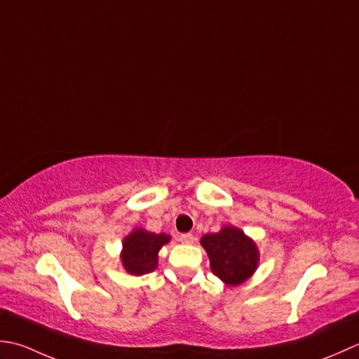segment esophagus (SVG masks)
<instances>
[{
    "label": "esophagus",
    "instance_id": "1",
    "mask_svg": "<svg viewBox=\"0 0 359 359\" xmlns=\"http://www.w3.org/2000/svg\"><path fill=\"white\" fill-rule=\"evenodd\" d=\"M180 240H181V243H184V245H192L195 237L192 236V233H182Z\"/></svg>",
    "mask_w": 359,
    "mask_h": 359
}]
</instances>
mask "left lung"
<instances>
[{"label":"left lung","mask_w":359,"mask_h":359,"mask_svg":"<svg viewBox=\"0 0 359 359\" xmlns=\"http://www.w3.org/2000/svg\"><path fill=\"white\" fill-rule=\"evenodd\" d=\"M200 243L208 252L210 271L224 285L237 287L257 271V243L236 226L226 224L215 233H204Z\"/></svg>","instance_id":"1"}]
</instances>
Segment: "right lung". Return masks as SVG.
<instances>
[{
  "mask_svg": "<svg viewBox=\"0 0 359 359\" xmlns=\"http://www.w3.org/2000/svg\"><path fill=\"white\" fill-rule=\"evenodd\" d=\"M169 233L150 232L144 228H135L122 240L121 262L131 276H144L158 268V254L170 241Z\"/></svg>",
  "mask_w": 359,
  "mask_h": 359,
  "instance_id": "right-lung-1",
  "label": "right lung"
}]
</instances>
